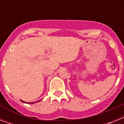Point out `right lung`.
Segmentation results:
<instances>
[{
  "label": "right lung",
  "instance_id": "obj_1",
  "mask_svg": "<svg viewBox=\"0 0 124 124\" xmlns=\"http://www.w3.org/2000/svg\"><path fill=\"white\" fill-rule=\"evenodd\" d=\"M21 101L23 102H24V103H27V102H25L23 101ZM39 101H40V100H39V101H37V102H39ZM32 103H35V102H32ZM29 104H30V102H29ZM30 104H31V102H30Z\"/></svg>",
  "mask_w": 124,
  "mask_h": 124
}]
</instances>
